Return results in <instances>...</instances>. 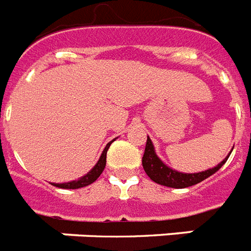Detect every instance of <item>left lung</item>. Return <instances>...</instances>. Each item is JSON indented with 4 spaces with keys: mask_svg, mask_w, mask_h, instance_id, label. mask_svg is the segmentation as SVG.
<instances>
[{
    "mask_svg": "<svg viewBox=\"0 0 251 251\" xmlns=\"http://www.w3.org/2000/svg\"><path fill=\"white\" fill-rule=\"evenodd\" d=\"M228 157L223 162H220L216 167L210 168L207 171L198 172V174H182V172L174 171L170 167H167L157 157V154L154 151V146L151 144V140L148 137V140H146L145 153H144V157H142V167L145 170L146 175L149 176L153 181L157 182V184L170 186V188H188V186L196 185L198 182L203 181L205 179H207L208 176L215 174L227 162Z\"/></svg>",
    "mask_w": 251,
    "mask_h": 251,
    "instance_id": "left-lung-1",
    "label": "left lung"
}]
</instances>
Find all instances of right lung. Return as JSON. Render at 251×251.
I'll return each instance as SVG.
<instances>
[{
	"mask_svg": "<svg viewBox=\"0 0 251 251\" xmlns=\"http://www.w3.org/2000/svg\"><path fill=\"white\" fill-rule=\"evenodd\" d=\"M111 142H109V144L106 145L105 150L102 151V155H101V158H100V160L97 162V164H96V166L92 168L91 172H88L87 175L83 176V177H80V179L76 180V181L65 182V184H53V185L58 186V188H63V189H79V188L87 186V185H89V184H92V182L96 181V180L100 177V175L102 174V171L105 170L106 153H107V150H109L110 145H111Z\"/></svg>",
	"mask_w": 251,
	"mask_h": 251,
	"instance_id": "obj_1",
	"label": "right lung"
}]
</instances>
